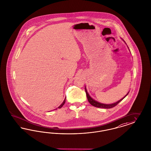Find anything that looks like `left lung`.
<instances>
[{"instance_id": "left-lung-1", "label": "left lung", "mask_w": 151, "mask_h": 151, "mask_svg": "<svg viewBox=\"0 0 151 151\" xmlns=\"http://www.w3.org/2000/svg\"><path fill=\"white\" fill-rule=\"evenodd\" d=\"M85 91L86 93V95H87V99H88V102L91 104V105H93V106H95V107H97V108H106V109H108V108H113V107H114L115 106H116V105L118 104V103L121 101H122L125 98V97L128 95V93L125 96L124 98H123L122 99H121L120 100H119L117 102H116V103H113V104H101V103H99L98 101H95V100H94L93 99L91 98L90 96V95H88V92L87 91V90H86V88H85Z\"/></svg>"}]
</instances>
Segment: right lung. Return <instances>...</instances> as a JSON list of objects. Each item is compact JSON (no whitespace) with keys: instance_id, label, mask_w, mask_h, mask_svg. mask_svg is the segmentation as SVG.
<instances>
[{"instance_id":"add662e5","label":"right lung","mask_w":151,"mask_h":151,"mask_svg":"<svg viewBox=\"0 0 151 151\" xmlns=\"http://www.w3.org/2000/svg\"><path fill=\"white\" fill-rule=\"evenodd\" d=\"M65 99H66V98L65 99V100H64V101H63V103H62V104H61V105H60V106H59V108H61V107H62V106H63V105H64V104H65Z\"/></svg>"}]
</instances>
